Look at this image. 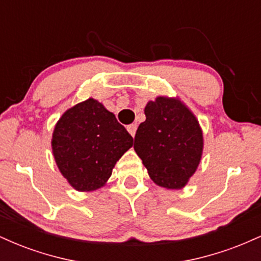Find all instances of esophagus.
<instances>
[{
	"instance_id": "34e87169",
	"label": "esophagus",
	"mask_w": 261,
	"mask_h": 261,
	"mask_svg": "<svg viewBox=\"0 0 261 261\" xmlns=\"http://www.w3.org/2000/svg\"><path fill=\"white\" fill-rule=\"evenodd\" d=\"M136 130H137V126L135 124H131V125H128V126H127V131L130 133V135L133 137L135 136V134H136Z\"/></svg>"
}]
</instances>
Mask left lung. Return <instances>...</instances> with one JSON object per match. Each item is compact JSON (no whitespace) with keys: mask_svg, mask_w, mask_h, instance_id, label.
Returning a JSON list of instances; mask_svg holds the SVG:
<instances>
[{"mask_svg":"<svg viewBox=\"0 0 261 261\" xmlns=\"http://www.w3.org/2000/svg\"><path fill=\"white\" fill-rule=\"evenodd\" d=\"M145 115L135 135V151L155 184L184 188L202 154V131L197 119L180 100L166 97L148 101Z\"/></svg>","mask_w":261,"mask_h":261,"instance_id":"8db88e82","label":"left lung"}]
</instances>
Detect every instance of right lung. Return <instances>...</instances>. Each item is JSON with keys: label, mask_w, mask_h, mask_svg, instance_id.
<instances>
[{"label": "right lung", "mask_w": 261, "mask_h": 261, "mask_svg": "<svg viewBox=\"0 0 261 261\" xmlns=\"http://www.w3.org/2000/svg\"><path fill=\"white\" fill-rule=\"evenodd\" d=\"M133 145V136L115 115L93 98L66 110L51 140L60 172L79 191L103 187Z\"/></svg>", "instance_id": "right-lung-1"}]
</instances>
